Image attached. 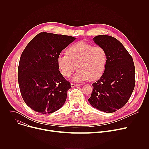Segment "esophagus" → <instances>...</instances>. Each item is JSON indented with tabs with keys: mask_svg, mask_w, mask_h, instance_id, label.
<instances>
[{
	"mask_svg": "<svg viewBox=\"0 0 149 149\" xmlns=\"http://www.w3.org/2000/svg\"><path fill=\"white\" fill-rule=\"evenodd\" d=\"M81 85L80 84H73V83H71V87L72 88H74V87H79Z\"/></svg>",
	"mask_w": 149,
	"mask_h": 149,
	"instance_id": "1",
	"label": "esophagus"
}]
</instances>
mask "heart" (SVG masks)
<instances>
[{
	"mask_svg": "<svg viewBox=\"0 0 149 149\" xmlns=\"http://www.w3.org/2000/svg\"><path fill=\"white\" fill-rule=\"evenodd\" d=\"M67 54L58 56L57 64L65 77H70L77 66L78 70L72 77L75 82L97 79L103 74L107 64V52L104 48L83 41L71 45Z\"/></svg>",
	"mask_w": 149,
	"mask_h": 149,
	"instance_id": "heart-1",
	"label": "heart"
}]
</instances>
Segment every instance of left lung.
Here are the masks:
<instances>
[{"label":"left lung","instance_id":"1","mask_svg":"<svg viewBox=\"0 0 149 149\" xmlns=\"http://www.w3.org/2000/svg\"><path fill=\"white\" fill-rule=\"evenodd\" d=\"M104 48L107 61L101 78L92 84L88 101L94 108L106 113L121 109L129 101L135 86V67L133 58L116 38L101 35L93 39Z\"/></svg>","mask_w":149,"mask_h":149}]
</instances>
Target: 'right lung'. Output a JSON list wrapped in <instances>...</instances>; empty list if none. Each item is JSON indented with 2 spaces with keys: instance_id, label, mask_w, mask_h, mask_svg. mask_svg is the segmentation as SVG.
Returning <instances> with one entry per match:
<instances>
[{
  "instance_id": "right-lung-1",
  "label": "right lung",
  "mask_w": 149,
  "mask_h": 149,
  "mask_svg": "<svg viewBox=\"0 0 149 149\" xmlns=\"http://www.w3.org/2000/svg\"><path fill=\"white\" fill-rule=\"evenodd\" d=\"M76 39L71 36L41 32L27 45L18 67V82L26 105L40 114L54 113L65 104L70 82L59 71L61 52Z\"/></svg>"
}]
</instances>
